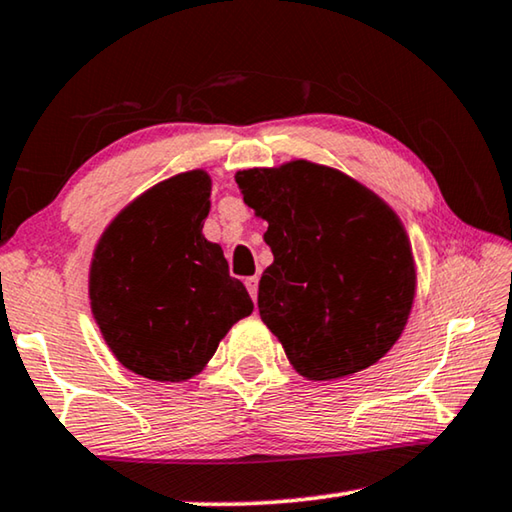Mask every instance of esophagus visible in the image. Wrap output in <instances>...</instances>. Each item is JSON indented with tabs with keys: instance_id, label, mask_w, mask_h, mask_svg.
<instances>
[{
	"instance_id": "esophagus-1",
	"label": "esophagus",
	"mask_w": 512,
	"mask_h": 512,
	"mask_svg": "<svg viewBox=\"0 0 512 512\" xmlns=\"http://www.w3.org/2000/svg\"><path fill=\"white\" fill-rule=\"evenodd\" d=\"M244 284H246V289H248V293H250V298L255 300V298H257V287H259L257 275H253V277H246Z\"/></svg>"
}]
</instances>
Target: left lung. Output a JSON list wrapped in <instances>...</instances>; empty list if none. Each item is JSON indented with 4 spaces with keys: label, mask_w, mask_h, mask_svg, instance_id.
I'll return each mask as SVG.
<instances>
[{
    "label": "left lung",
    "mask_w": 512,
    "mask_h": 512,
    "mask_svg": "<svg viewBox=\"0 0 512 512\" xmlns=\"http://www.w3.org/2000/svg\"><path fill=\"white\" fill-rule=\"evenodd\" d=\"M268 223L273 264L257 307L298 375L345 379L370 368L411 316L415 259L400 216L348 173L309 160L235 173Z\"/></svg>",
    "instance_id": "left-lung-1"
}]
</instances>
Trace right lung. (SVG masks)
Masks as SVG:
<instances>
[{
  "label": "right lung",
  "instance_id": "obj_1",
  "mask_svg": "<svg viewBox=\"0 0 512 512\" xmlns=\"http://www.w3.org/2000/svg\"><path fill=\"white\" fill-rule=\"evenodd\" d=\"M212 178L176 173L128 203L90 264V309L121 366L153 381L198 375L237 320L253 314L223 250L203 235Z\"/></svg>",
  "mask_w": 512,
  "mask_h": 512
}]
</instances>
